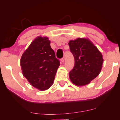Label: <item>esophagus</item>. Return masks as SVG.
I'll use <instances>...</instances> for the list:
<instances>
[{
  "instance_id": "esophagus-1",
  "label": "esophagus",
  "mask_w": 120,
  "mask_h": 120,
  "mask_svg": "<svg viewBox=\"0 0 120 120\" xmlns=\"http://www.w3.org/2000/svg\"><path fill=\"white\" fill-rule=\"evenodd\" d=\"M60 61H61L62 62H64V57H63V58H62L60 59Z\"/></svg>"
}]
</instances>
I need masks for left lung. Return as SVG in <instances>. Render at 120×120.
Masks as SVG:
<instances>
[{
    "label": "left lung",
    "mask_w": 120,
    "mask_h": 120,
    "mask_svg": "<svg viewBox=\"0 0 120 120\" xmlns=\"http://www.w3.org/2000/svg\"><path fill=\"white\" fill-rule=\"evenodd\" d=\"M75 64L69 73L71 82L77 86L89 84L101 73L103 62L102 54L87 38H79L69 42Z\"/></svg>",
    "instance_id": "1"
}]
</instances>
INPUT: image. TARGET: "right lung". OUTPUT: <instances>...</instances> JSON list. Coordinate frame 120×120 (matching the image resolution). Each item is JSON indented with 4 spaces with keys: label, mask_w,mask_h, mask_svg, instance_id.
<instances>
[{
    "label": "right lung",
    "mask_w": 120,
    "mask_h": 120,
    "mask_svg": "<svg viewBox=\"0 0 120 120\" xmlns=\"http://www.w3.org/2000/svg\"><path fill=\"white\" fill-rule=\"evenodd\" d=\"M60 62L47 37H38L21 57L23 76L34 87L45 91L52 86Z\"/></svg>",
    "instance_id": "right-lung-1"
}]
</instances>
